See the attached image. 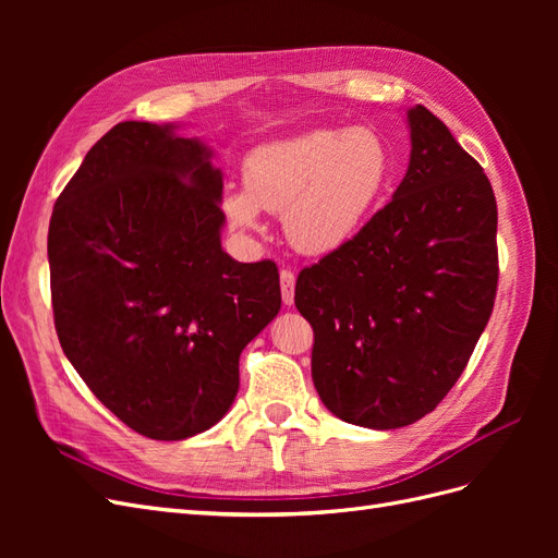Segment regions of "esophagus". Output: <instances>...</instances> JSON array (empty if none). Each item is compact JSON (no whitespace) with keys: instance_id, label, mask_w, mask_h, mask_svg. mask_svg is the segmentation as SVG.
Returning <instances> with one entry per match:
<instances>
[{"instance_id":"obj_1","label":"esophagus","mask_w":558,"mask_h":558,"mask_svg":"<svg viewBox=\"0 0 558 558\" xmlns=\"http://www.w3.org/2000/svg\"><path fill=\"white\" fill-rule=\"evenodd\" d=\"M279 281H281V298H283V305H286V307H291L293 302H295V275L291 272V269H281Z\"/></svg>"}]
</instances>
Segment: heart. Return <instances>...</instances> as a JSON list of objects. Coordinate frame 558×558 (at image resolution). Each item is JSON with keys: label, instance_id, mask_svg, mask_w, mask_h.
Masks as SVG:
<instances>
[{"label": "heart", "instance_id": "b5f03b06", "mask_svg": "<svg viewBox=\"0 0 558 558\" xmlns=\"http://www.w3.org/2000/svg\"><path fill=\"white\" fill-rule=\"evenodd\" d=\"M391 146L373 128L312 130L253 148L244 191H228L232 228L260 230V209L283 216L289 242L305 256H330L359 238L391 191Z\"/></svg>", "mask_w": 558, "mask_h": 558}]
</instances>
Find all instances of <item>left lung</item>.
<instances>
[{"label": "left lung", "mask_w": 558, "mask_h": 558, "mask_svg": "<svg viewBox=\"0 0 558 558\" xmlns=\"http://www.w3.org/2000/svg\"><path fill=\"white\" fill-rule=\"evenodd\" d=\"M410 165L342 251L305 267L312 379L347 424L391 430L437 408L465 369L498 286L494 189L426 107L408 109Z\"/></svg>", "instance_id": "obj_1"}]
</instances>
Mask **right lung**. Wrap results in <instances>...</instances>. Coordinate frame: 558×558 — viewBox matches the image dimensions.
Wrapping results in <instances>:
<instances>
[{"mask_svg": "<svg viewBox=\"0 0 558 558\" xmlns=\"http://www.w3.org/2000/svg\"><path fill=\"white\" fill-rule=\"evenodd\" d=\"M221 197L207 144L125 121L88 150L50 216L64 356L150 440L218 424L238 396L242 349L281 310L277 265L223 251Z\"/></svg>", "mask_w": 558, "mask_h": 558, "instance_id": "right-lung-1", "label": "right lung"}]
</instances>
